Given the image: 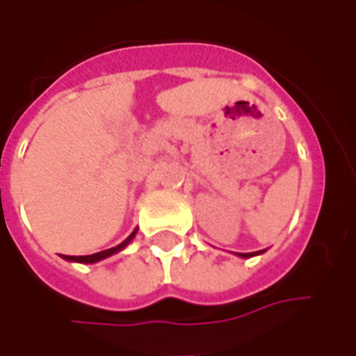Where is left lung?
<instances>
[{
  "instance_id": "1",
  "label": "left lung",
  "mask_w": 356,
  "mask_h": 356,
  "mask_svg": "<svg viewBox=\"0 0 356 356\" xmlns=\"http://www.w3.org/2000/svg\"><path fill=\"white\" fill-rule=\"evenodd\" d=\"M263 252H265V250H261V252H252V254H236V255H240V257L248 259V257H254V255H259V254H263Z\"/></svg>"
}]
</instances>
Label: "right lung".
<instances>
[{
  "instance_id": "obj_1",
  "label": "right lung",
  "mask_w": 356,
  "mask_h": 356,
  "mask_svg": "<svg viewBox=\"0 0 356 356\" xmlns=\"http://www.w3.org/2000/svg\"><path fill=\"white\" fill-rule=\"evenodd\" d=\"M135 234H137V229L127 236V238L122 242V244H118V246L110 248V250H104V252H99V254H93V255H63L66 261H76V263H97V261H102V259H106L110 255L118 254V252H122L133 238H135Z\"/></svg>"
}]
</instances>
